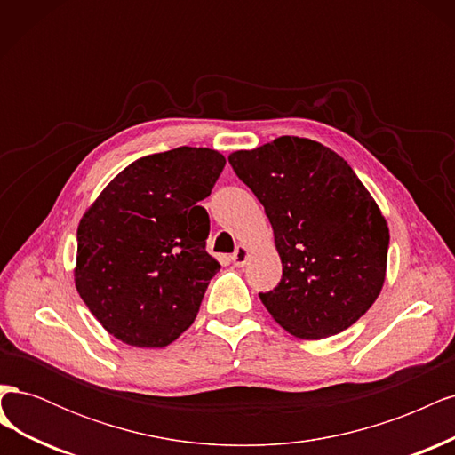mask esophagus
Masks as SVG:
<instances>
[{"label": "esophagus", "mask_w": 455, "mask_h": 455, "mask_svg": "<svg viewBox=\"0 0 455 455\" xmlns=\"http://www.w3.org/2000/svg\"><path fill=\"white\" fill-rule=\"evenodd\" d=\"M246 259H249V249H246L244 244H239L237 251L231 254L233 266H235V267H243V266L246 264Z\"/></svg>", "instance_id": "obj_1"}]
</instances>
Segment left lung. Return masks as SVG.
Instances as JSON below:
<instances>
[{
  "mask_svg": "<svg viewBox=\"0 0 455 455\" xmlns=\"http://www.w3.org/2000/svg\"><path fill=\"white\" fill-rule=\"evenodd\" d=\"M264 204L283 261L261 304L301 339L343 332L371 307L387 267L389 228L379 206L336 151L281 136L229 156Z\"/></svg>",
  "mask_w": 455,
  "mask_h": 455,
  "instance_id": "8db88e82",
  "label": "left lung"
}]
</instances>
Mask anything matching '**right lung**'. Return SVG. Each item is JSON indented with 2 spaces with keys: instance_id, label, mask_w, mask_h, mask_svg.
<instances>
[{
  "instance_id": "add662e5",
  "label": "right lung",
  "mask_w": 455,
  "mask_h": 455,
  "mask_svg": "<svg viewBox=\"0 0 455 455\" xmlns=\"http://www.w3.org/2000/svg\"><path fill=\"white\" fill-rule=\"evenodd\" d=\"M209 148L136 159L84 214L76 288L109 334L164 347L191 326L220 269L206 252L211 220L199 204L224 171Z\"/></svg>"
}]
</instances>
